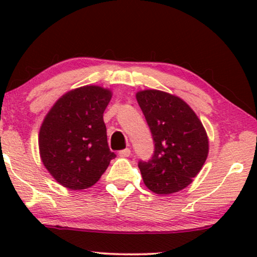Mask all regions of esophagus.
I'll return each instance as SVG.
<instances>
[{"mask_svg":"<svg viewBox=\"0 0 257 257\" xmlns=\"http://www.w3.org/2000/svg\"><path fill=\"white\" fill-rule=\"evenodd\" d=\"M130 154H131V150L128 149V147H126V149L119 151V156L121 158H127L130 157Z\"/></svg>","mask_w":257,"mask_h":257,"instance_id":"esophagus-1","label":"esophagus"}]
</instances>
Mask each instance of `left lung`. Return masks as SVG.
Listing matches in <instances>:
<instances>
[{
  "mask_svg": "<svg viewBox=\"0 0 257 257\" xmlns=\"http://www.w3.org/2000/svg\"><path fill=\"white\" fill-rule=\"evenodd\" d=\"M149 125L154 151L140 160L146 187L157 194H171L191 184L208 156V138L194 111L179 97L158 90L137 93Z\"/></svg>",
  "mask_w": 257,
  "mask_h": 257,
  "instance_id": "obj_1",
  "label": "left lung"
}]
</instances>
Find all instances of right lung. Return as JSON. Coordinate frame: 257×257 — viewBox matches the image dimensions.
I'll return each mask as SVG.
<instances>
[{
	"instance_id": "add662e5",
	"label": "right lung",
	"mask_w": 257,
	"mask_h": 257,
	"mask_svg": "<svg viewBox=\"0 0 257 257\" xmlns=\"http://www.w3.org/2000/svg\"><path fill=\"white\" fill-rule=\"evenodd\" d=\"M111 97L100 86H82L59 98L45 117L38 138L41 158L64 187H91L115 158L103 119Z\"/></svg>"
}]
</instances>
